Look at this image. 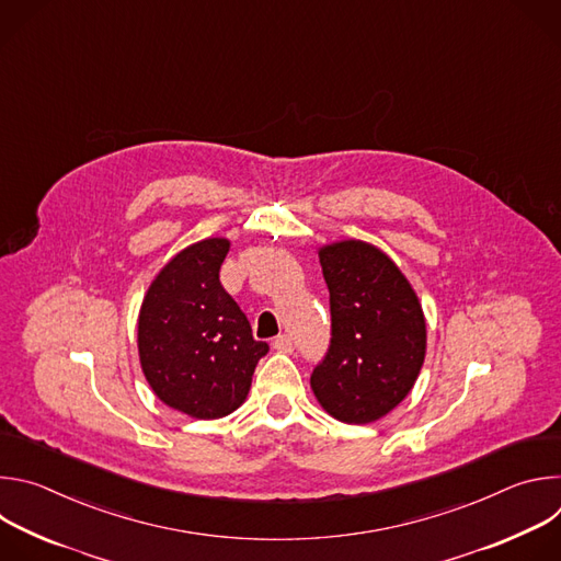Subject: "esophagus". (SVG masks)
I'll use <instances>...</instances> for the list:
<instances>
[{"label": "esophagus", "instance_id": "esophagus-1", "mask_svg": "<svg viewBox=\"0 0 561 561\" xmlns=\"http://www.w3.org/2000/svg\"><path fill=\"white\" fill-rule=\"evenodd\" d=\"M273 348L279 351V353H290L293 351V340L290 335H279L273 340Z\"/></svg>", "mask_w": 561, "mask_h": 561}]
</instances>
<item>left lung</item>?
Segmentation results:
<instances>
[{
    "label": "left lung",
    "instance_id": "obj_1",
    "mask_svg": "<svg viewBox=\"0 0 561 561\" xmlns=\"http://www.w3.org/2000/svg\"><path fill=\"white\" fill-rule=\"evenodd\" d=\"M319 264L331 295V346L310 388L340 422L368 424L411 392L426 355L424 312L402 271L366 242L324 247Z\"/></svg>",
    "mask_w": 561,
    "mask_h": 561
}]
</instances>
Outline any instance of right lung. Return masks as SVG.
Returning a JSON list of instances; mask_svg holds the SVG:
<instances>
[{
  "mask_svg": "<svg viewBox=\"0 0 561 561\" xmlns=\"http://www.w3.org/2000/svg\"><path fill=\"white\" fill-rule=\"evenodd\" d=\"M228 249L221 237L184 249L154 277L139 310L137 346L150 388L167 407L197 420L242 407L268 353L219 282Z\"/></svg>",
  "mask_w": 561,
  "mask_h": 561,
  "instance_id": "add662e5",
  "label": "right lung"
}]
</instances>
